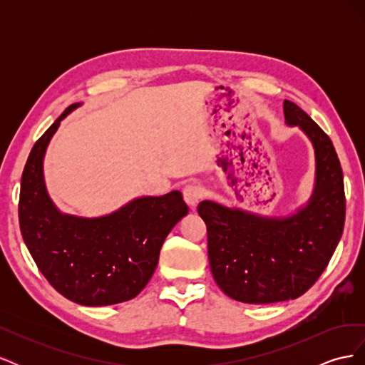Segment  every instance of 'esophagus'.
Returning <instances> with one entry per match:
<instances>
[{"label":"esophagus","instance_id":"1","mask_svg":"<svg viewBox=\"0 0 365 365\" xmlns=\"http://www.w3.org/2000/svg\"><path fill=\"white\" fill-rule=\"evenodd\" d=\"M182 195H184V201L187 202V205L195 208L197 204H200V201L202 200L204 196V189L201 185H196V184H189L184 187L182 190Z\"/></svg>","mask_w":365,"mask_h":365}]
</instances>
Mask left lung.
I'll return each mask as SVG.
<instances>
[{"label": "left lung", "mask_w": 365, "mask_h": 365, "mask_svg": "<svg viewBox=\"0 0 365 365\" xmlns=\"http://www.w3.org/2000/svg\"><path fill=\"white\" fill-rule=\"evenodd\" d=\"M283 113L286 125L300 128L315 150V187L307 204L282 217L213 201L197 205L213 279L242 303L269 304L303 295L326 269L344 228V181L332 141L294 102L284 101Z\"/></svg>", "instance_id": "left-lung-1"}]
</instances>
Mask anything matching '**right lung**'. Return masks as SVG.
<instances>
[{
	"mask_svg": "<svg viewBox=\"0 0 365 365\" xmlns=\"http://www.w3.org/2000/svg\"><path fill=\"white\" fill-rule=\"evenodd\" d=\"M68 106L33 146L21 178L19 228L48 283L82 306H108L137 297L157 268L172 228L189 213L178 190L141 196L101 217L59 212L43 181V157Z\"/></svg>",
	"mask_w": 365,
	"mask_h": 365,
	"instance_id": "1",
	"label": "right lung"
}]
</instances>
